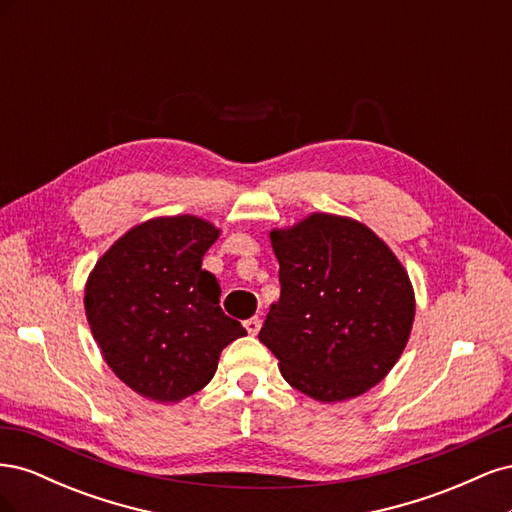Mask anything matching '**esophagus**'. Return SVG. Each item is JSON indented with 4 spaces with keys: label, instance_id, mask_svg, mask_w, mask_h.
Wrapping results in <instances>:
<instances>
[{
    "label": "esophagus",
    "instance_id": "1",
    "mask_svg": "<svg viewBox=\"0 0 512 512\" xmlns=\"http://www.w3.org/2000/svg\"><path fill=\"white\" fill-rule=\"evenodd\" d=\"M243 324H245L247 333H250V335H256V333L260 331V327H262V320H260L258 316H254V318H250V320H245Z\"/></svg>",
    "mask_w": 512,
    "mask_h": 512
}]
</instances>
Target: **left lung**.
<instances>
[{
	"label": "left lung",
	"instance_id": "1",
	"mask_svg": "<svg viewBox=\"0 0 512 512\" xmlns=\"http://www.w3.org/2000/svg\"><path fill=\"white\" fill-rule=\"evenodd\" d=\"M280 301L258 339L284 380L322 404L382 382L404 352L416 314L410 275L374 230L314 211L269 232Z\"/></svg>",
	"mask_w": 512,
	"mask_h": 512
}]
</instances>
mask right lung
<instances>
[{
  "label": "right lung",
  "instance_id": "1",
  "mask_svg": "<svg viewBox=\"0 0 512 512\" xmlns=\"http://www.w3.org/2000/svg\"><path fill=\"white\" fill-rule=\"evenodd\" d=\"M220 228L198 215H160L108 247L85 284V316L102 359L138 395L177 404L207 386L222 350L245 335L200 269Z\"/></svg>",
  "mask_w": 512,
  "mask_h": 512
}]
</instances>
